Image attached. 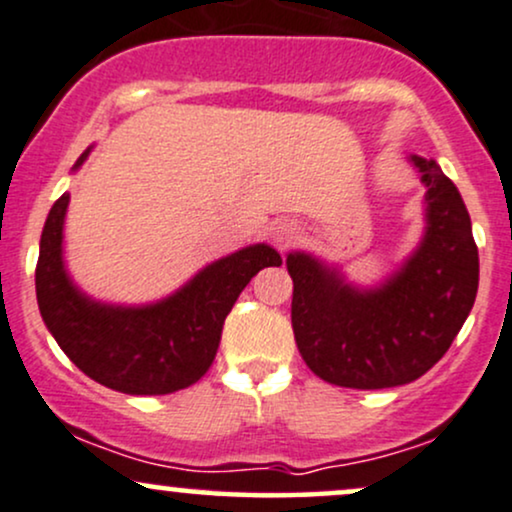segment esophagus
Returning <instances> with one entry per match:
<instances>
[{
	"mask_svg": "<svg viewBox=\"0 0 512 512\" xmlns=\"http://www.w3.org/2000/svg\"><path fill=\"white\" fill-rule=\"evenodd\" d=\"M273 242L280 246V249H285V246H290L294 239L299 237V225L294 220H278L273 225Z\"/></svg>",
	"mask_w": 512,
	"mask_h": 512,
	"instance_id": "obj_1",
	"label": "esophagus"
}]
</instances>
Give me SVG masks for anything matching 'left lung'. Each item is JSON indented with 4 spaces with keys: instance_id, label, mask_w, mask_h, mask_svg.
Segmentation results:
<instances>
[{
    "instance_id": "8db88e82",
    "label": "left lung",
    "mask_w": 512,
    "mask_h": 512,
    "mask_svg": "<svg viewBox=\"0 0 512 512\" xmlns=\"http://www.w3.org/2000/svg\"><path fill=\"white\" fill-rule=\"evenodd\" d=\"M410 160L426 186V232L383 285L359 290L304 251L287 256L294 340L306 366L333 386L417 381L453 345L477 297L479 254L458 186L436 160Z\"/></svg>"
}]
</instances>
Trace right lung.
Segmentation results:
<instances>
[{
  "mask_svg": "<svg viewBox=\"0 0 512 512\" xmlns=\"http://www.w3.org/2000/svg\"><path fill=\"white\" fill-rule=\"evenodd\" d=\"M90 148L76 160L83 165ZM69 194L54 201L40 237L35 294L42 321L83 374L126 395L189 388L213 364L222 326L258 270L280 266L273 246L254 244L210 263L172 297L148 306H112L86 297L62 261Z\"/></svg>",
  "mask_w": 512,
  "mask_h": 512,
  "instance_id": "right-lung-1",
  "label": "right lung"
}]
</instances>
